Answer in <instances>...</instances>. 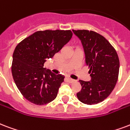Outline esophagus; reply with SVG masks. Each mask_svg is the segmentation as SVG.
Wrapping results in <instances>:
<instances>
[{
    "mask_svg": "<svg viewBox=\"0 0 130 130\" xmlns=\"http://www.w3.org/2000/svg\"><path fill=\"white\" fill-rule=\"evenodd\" d=\"M67 81H68V82L70 83H74V82H75V80H74V79H72V78H67Z\"/></svg>",
    "mask_w": 130,
    "mask_h": 130,
    "instance_id": "obj_1",
    "label": "esophagus"
}]
</instances>
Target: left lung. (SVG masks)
Segmentation results:
<instances>
[{
  "label": "left lung",
  "instance_id": "left-lung-1",
  "mask_svg": "<svg viewBox=\"0 0 130 130\" xmlns=\"http://www.w3.org/2000/svg\"><path fill=\"white\" fill-rule=\"evenodd\" d=\"M72 30L82 42L91 78V81L79 80L82 89L77 98L85 104H96L108 98L117 84L119 72L117 53L106 39L98 32Z\"/></svg>",
  "mask_w": 130,
  "mask_h": 130
}]
</instances>
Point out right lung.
<instances>
[{
	"label": "right lung",
	"mask_w": 130,
	"mask_h": 130,
	"mask_svg": "<svg viewBox=\"0 0 130 130\" xmlns=\"http://www.w3.org/2000/svg\"><path fill=\"white\" fill-rule=\"evenodd\" d=\"M70 30L37 31L18 44L13 54V78L22 95L36 105H44L56 98L64 76L43 67L72 37Z\"/></svg>",
	"instance_id": "add662e5"
}]
</instances>
